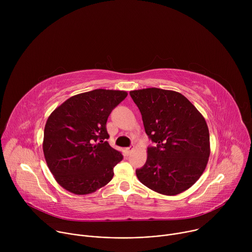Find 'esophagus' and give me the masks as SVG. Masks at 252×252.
Returning <instances> with one entry per match:
<instances>
[{
	"label": "esophagus",
	"instance_id": "1",
	"mask_svg": "<svg viewBox=\"0 0 252 252\" xmlns=\"http://www.w3.org/2000/svg\"><path fill=\"white\" fill-rule=\"evenodd\" d=\"M132 151H133V148H132V147H129V148H126V153L127 155H130V154L132 153Z\"/></svg>",
	"mask_w": 252,
	"mask_h": 252
}]
</instances>
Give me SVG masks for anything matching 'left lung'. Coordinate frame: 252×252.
<instances>
[{
  "instance_id": "1",
  "label": "left lung",
  "mask_w": 252,
  "mask_h": 252,
  "mask_svg": "<svg viewBox=\"0 0 252 252\" xmlns=\"http://www.w3.org/2000/svg\"><path fill=\"white\" fill-rule=\"evenodd\" d=\"M143 126L157 147L148 149L146 164L136 169L138 181L163 195L192 187L210 155L209 131L203 116L181 93L158 88L130 91Z\"/></svg>"
}]
</instances>
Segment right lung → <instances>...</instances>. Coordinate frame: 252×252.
<instances>
[{"label": "right lung", "instance_id": "obj_1", "mask_svg": "<svg viewBox=\"0 0 252 252\" xmlns=\"http://www.w3.org/2000/svg\"><path fill=\"white\" fill-rule=\"evenodd\" d=\"M126 95L125 91L94 90L70 96L50 115L44 130V156L65 190L89 194L112 181L123 156L106 141L105 125Z\"/></svg>", "mask_w": 252, "mask_h": 252}]
</instances>
